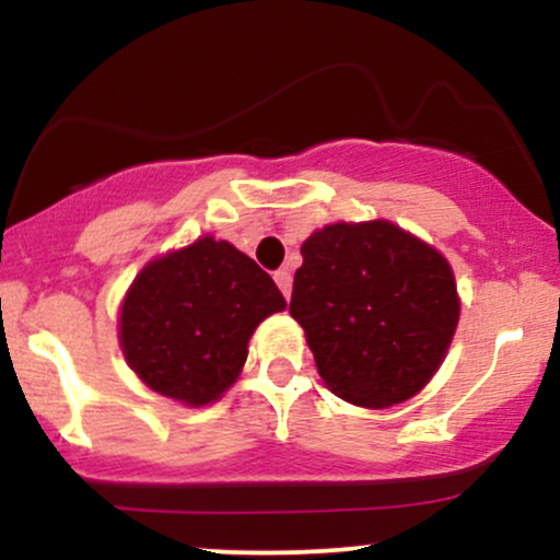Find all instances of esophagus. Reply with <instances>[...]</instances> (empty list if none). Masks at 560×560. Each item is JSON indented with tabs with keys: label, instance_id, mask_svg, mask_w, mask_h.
I'll use <instances>...</instances> for the list:
<instances>
[{
	"label": "esophagus",
	"instance_id": "esophagus-1",
	"mask_svg": "<svg viewBox=\"0 0 560 560\" xmlns=\"http://www.w3.org/2000/svg\"><path fill=\"white\" fill-rule=\"evenodd\" d=\"M273 281H276V284H279L281 294H284V298H289V292H292V273H289L287 268H279V271L273 273Z\"/></svg>",
	"mask_w": 560,
	"mask_h": 560
}]
</instances>
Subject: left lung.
Returning a JSON list of instances; mask_svg holds the SVG:
<instances>
[{"instance_id": "obj_1", "label": "left lung", "mask_w": 560, "mask_h": 560, "mask_svg": "<svg viewBox=\"0 0 560 560\" xmlns=\"http://www.w3.org/2000/svg\"><path fill=\"white\" fill-rule=\"evenodd\" d=\"M289 313L334 395L365 408L413 397L458 326L447 260L395 223H334L300 249Z\"/></svg>"}]
</instances>
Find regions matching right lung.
<instances>
[{
	"mask_svg": "<svg viewBox=\"0 0 560 560\" xmlns=\"http://www.w3.org/2000/svg\"><path fill=\"white\" fill-rule=\"evenodd\" d=\"M284 307L258 262L202 236L137 276L120 311V345L147 387L205 405L236 382L255 326Z\"/></svg>",
	"mask_w": 560,
	"mask_h": 560,
	"instance_id": "obj_1",
	"label": "right lung"
}]
</instances>
